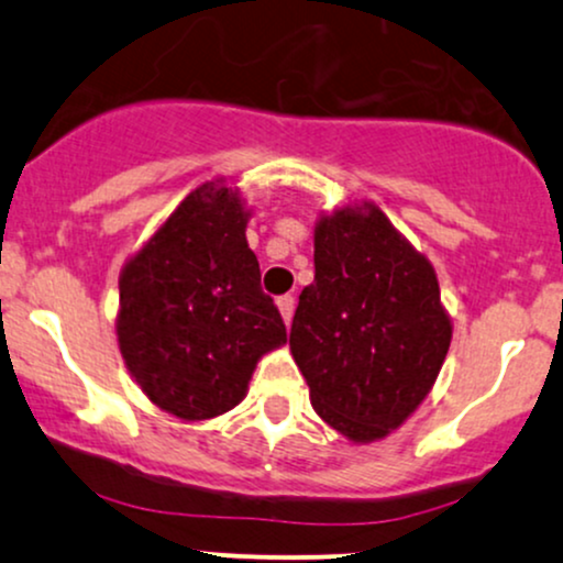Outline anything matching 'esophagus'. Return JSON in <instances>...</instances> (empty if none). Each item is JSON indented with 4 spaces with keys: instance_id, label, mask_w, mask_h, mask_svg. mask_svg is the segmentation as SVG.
Returning a JSON list of instances; mask_svg holds the SVG:
<instances>
[{
    "instance_id": "34e87169",
    "label": "esophagus",
    "mask_w": 563,
    "mask_h": 563,
    "mask_svg": "<svg viewBox=\"0 0 563 563\" xmlns=\"http://www.w3.org/2000/svg\"><path fill=\"white\" fill-rule=\"evenodd\" d=\"M277 309H280L286 325H290V320H294V296H290V294L280 296V299H277Z\"/></svg>"
}]
</instances>
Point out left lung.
I'll use <instances>...</instances> for the list:
<instances>
[{
  "instance_id": "obj_1",
  "label": "left lung",
  "mask_w": 563,
  "mask_h": 563,
  "mask_svg": "<svg viewBox=\"0 0 563 563\" xmlns=\"http://www.w3.org/2000/svg\"><path fill=\"white\" fill-rule=\"evenodd\" d=\"M450 339L434 267L384 211L346 206L320 219L290 352L322 421L352 442L386 437L434 386Z\"/></svg>"
}]
</instances>
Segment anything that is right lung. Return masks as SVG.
<instances>
[{
  "label": "right lung",
  "instance_id": "1",
  "mask_svg": "<svg viewBox=\"0 0 563 563\" xmlns=\"http://www.w3.org/2000/svg\"><path fill=\"white\" fill-rule=\"evenodd\" d=\"M241 196L214 183L174 209L121 273L124 363L161 410L206 421L245 397L264 352L286 344L245 241Z\"/></svg>",
  "mask_w": 563,
  "mask_h": 563
}]
</instances>
